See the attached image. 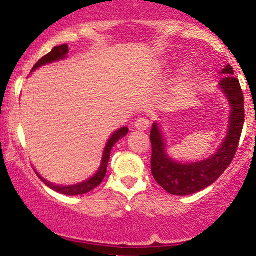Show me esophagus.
I'll list each match as a JSON object with an SVG mask.
<instances>
[{
    "mask_svg": "<svg viewBox=\"0 0 256 256\" xmlns=\"http://www.w3.org/2000/svg\"><path fill=\"white\" fill-rule=\"evenodd\" d=\"M149 125H150V121L148 120V118H144V117H142V118H138V120H136L135 128H136V130H139V131H145V130H148Z\"/></svg>",
    "mask_w": 256,
    "mask_h": 256,
    "instance_id": "obj_1",
    "label": "esophagus"
}]
</instances>
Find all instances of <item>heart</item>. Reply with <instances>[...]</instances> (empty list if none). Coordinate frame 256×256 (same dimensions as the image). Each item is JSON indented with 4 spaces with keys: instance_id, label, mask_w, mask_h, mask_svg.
<instances>
[{
    "instance_id": "obj_1",
    "label": "heart",
    "mask_w": 256,
    "mask_h": 256,
    "mask_svg": "<svg viewBox=\"0 0 256 256\" xmlns=\"http://www.w3.org/2000/svg\"><path fill=\"white\" fill-rule=\"evenodd\" d=\"M193 72H194V68H193L190 64H184L180 69V74H182V80H188L190 77H192Z\"/></svg>"
}]
</instances>
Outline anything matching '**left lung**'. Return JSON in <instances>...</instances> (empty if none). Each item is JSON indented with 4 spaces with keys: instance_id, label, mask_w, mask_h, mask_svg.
<instances>
[{
    "instance_id": "1",
    "label": "left lung",
    "mask_w": 256,
    "mask_h": 256,
    "mask_svg": "<svg viewBox=\"0 0 256 256\" xmlns=\"http://www.w3.org/2000/svg\"><path fill=\"white\" fill-rule=\"evenodd\" d=\"M224 74L218 88L230 106L228 132L216 152L202 160L182 163L168 152V145L162 125L155 121L150 131L152 142V173L156 183L174 196H190L210 187L220 178L232 162L242 131L245 112L244 94L238 78L234 77L230 64L220 72Z\"/></svg>"
}]
</instances>
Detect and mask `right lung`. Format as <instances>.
Segmentation results:
<instances>
[{
  "label": "right lung",
  "instance_id": "1",
  "mask_svg": "<svg viewBox=\"0 0 256 256\" xmlns=\"http://www.w3.org/2000/svg\"><path fill=\"white\" fill-rule=\"evenodd\" d=\"M68 52H69V49H68V45L66 44L54 46L49 54H46L45 56H42V58L40 59L36 64H35L34 68H32V70L31 72L36 70L38 68H40V66H46V64H52V63H56V62H59V60H64V59H66V56H68ZM128 128H125V126L121 128H118V130L114 131V134H112V135L110 136V139L107 140L106 146H104V149L102 160H101V164H100L98 170L96 172V173L93 174L90 178L86 179V180H83V182L76 183V184H69V186L56 184V183H52V182H49V180H46L45 178H42V176H40L36 170H35V173L38 174V176L42 179V182H44L48 187L52 188V190H56V192L62 193V194L80 196V194H84V193H87V192H90V190H94L96 187H98V186L101 184L102 180H104V176H106L107 164H108L110 154H111V150H112V148H114V145L116 144V142H118L120 139L125 138V136L128 135Z\"/></svg>",
  "mask_w": 256,
  "mask_h": 256
}]
</instances>
